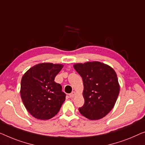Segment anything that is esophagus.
<instances>
[{"instance_id": "obj_1", "label": "esophagus", "mask_w": 145, "mask_h": 145, "mask_svg": "<svg viewBox=\"0 0 145 145\" xmlns=\"http://www.w3.org/2000/svg\"><path fill=\"white\" fill-rule=\"evenodd\" d=\"M75 95H76V93H75L74 91H73V92H72V93L70 94V98H73L75 96Z\"/></svg>"}]
</instances>
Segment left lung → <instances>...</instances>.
<instances>
[{
    "instance_id": "left-lung-1",
    "label": "left lung",
    "mask_w": 145,
    "mask_h": 145,
    "mask_svg": "<svg viewBox=\"0 0 145 145\" xmlns=\"http://www.w3.org/2000/svg\"><path fill=\"white\" fill-rule=\"evenodd\" d=\"M73 68L83 79L85 103L79 111L91 120L101 119L113 108L120 93L117 74L112 68L100 62L78 63Z\"/></svg>"
}]
</instances>
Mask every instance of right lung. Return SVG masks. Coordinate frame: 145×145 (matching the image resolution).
<instances>
[{
    "label": "right lung",
    "instance_id": "add662e5",
    "mask_svg": "<svg viewBox=\"0 0 145 145\" xmlns=\"http://www.w3.org/2000/svg\"><path fill=\"white\" fill-rule=\"evenodd\" d=\"M63 65L41 63L29 69L21 81L20 95L29 114L39 120L56 116L66 99L62 86L54 81Z\"/></svg>",
    "mask_w": 145,
    "mask_h": 145
}]
</instances>
